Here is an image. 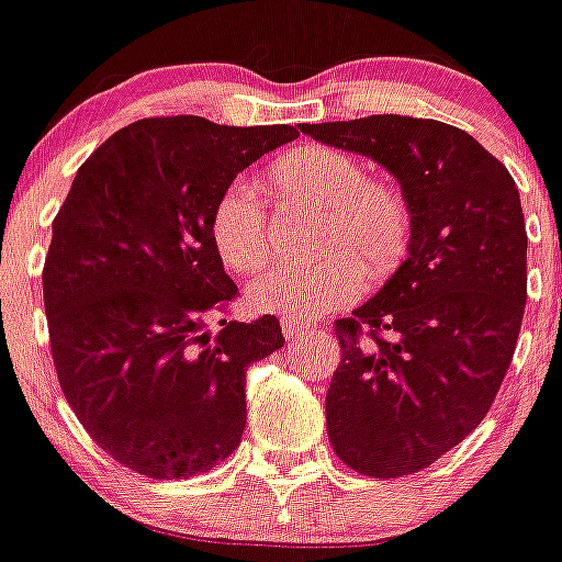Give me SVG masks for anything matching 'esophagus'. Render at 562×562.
Segmentation results:
<instances>
[{"label":"esophagus","instance_id":"34e87169","mask_svg":"<svg viewBox=\"0 0 562 562\" xmlns=\"http://www.w3.org/2000/svg\"><path fill=\"white\" fill-rule=\"evenodd\" d=\"M280 326H282V334H285L288 342H293V339H296V337H302L304 328H307V326H304V323H299V321H288V317H282Z\"/></svg>","mask_w":562,"mask_h":562}]
</instances>
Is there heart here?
<instances>
[{
	"label": "heart",
	"mask_w": 562,
	"mask_h": 562,
	"mask_svg": "<svg viewBox=\"0 0 562 562\" xmlns=\"http://www.w3.org/2000/svg\"><path fill=\"white\" fill-rule=\"evenodd\" d=\"M266 187L282 203L317 209L313 249L302 269H271L247 288L255 313L288 321L331 313L361 291L364 268L383 280L405 260L413 239V209L405 192L370 179L359 157L323 144H299L266 168ZM209 239L234 274H255L269 260V228L258 198L234 184L217 198L209 217Z\"/></svg>",
	"instance_id": "obj_1"
}]
</instances>
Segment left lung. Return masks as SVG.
Masks as SVG:
<instances>
[{
    "instance_id": "1",
    "label": "left lung",
    "mask_w": 562,
    "mask_h": 562,
    "mask_svg": "<svg viewBox=\"0 0 562 562\" xmlns=\"http://www.w3.org/2000/svg\"><path fill=\"white\" fill-rule=\"evenodd\" d=\"M302 133L381 162L413 209L405 263L334 321L342 359L326 429L356 473H418L484 422L514 359L527 302L519 190L473 135L435 119L381 113Z\"/></svg>"
}]
</instances>
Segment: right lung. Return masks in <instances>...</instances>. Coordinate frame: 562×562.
<instances>
[{
    "mask_svg": "<svg viewBox=\"0 0 562 562\" xmlns=\"http://www.w3.org/2000/svg\"><path fill=\"white\" fill-rule=\"evenodd\" d=\"M291 124L138 119L89 155L54 217L43 266L50 356L94 443L146 479H192L231 457L247 422V367L282 348L274 315L223 313L239 288L209 217Z\"/></svg>",
    "mask_w": 562,
    "mask_h": 562,
    "instance_id": "add662e5",
    "label": "right lung"
}]
</instances>
